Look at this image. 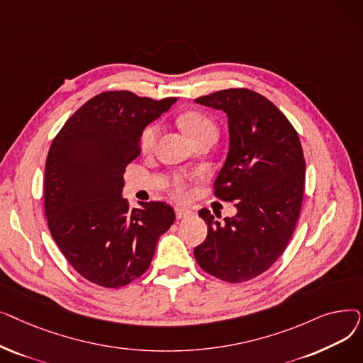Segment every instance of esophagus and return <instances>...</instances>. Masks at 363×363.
Wrapping results in <instances>:
<instances>
[{"instance_id": "obj_1", "label": "esophagus", "mask_w": 363, "mask_h": 363, "mask_svg": "<svg viewBox=\"0 0 363 363\" xmlns=\"http://www.w3.org/2000/svg\"><path fill=\"white\" fill-rule=\"evenodd\" d=\"M175 213H177L178 219H186V218L194 215L193 211H189V208H184V207H177L175 208Z\"/></svg>"}]
</instances>
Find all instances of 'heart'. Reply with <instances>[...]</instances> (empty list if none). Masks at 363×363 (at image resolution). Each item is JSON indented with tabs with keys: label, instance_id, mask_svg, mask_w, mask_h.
<instances>
[{
	"label": "heart",
	"instance_id": "1",
	"mask_svg": "<svg viewBox=\"0 0 363 363\" xmlns=\"http://www.w3.org/2000/svg\"><path fill=\"white\" fill-rule=\"evenodd\" d=\"M178 122L186 130V133L191 137L194 143H197L206 135H211V133L218 135L216 122L203 111H199V110L185 111L178 118ZM159 135H160V126L157 123L147 125L141 132V138H140L141 150L144 152H151L156 147ZM169 193L177 200H185L189 194L186 179L181 175L172 178L169 182Z\"/></svg>",
	"mask_w": 363,
	"mask_h": 363
}]
</instances>
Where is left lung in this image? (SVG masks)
<instances>
[{
    "instance_id": "left-lung-1",
    "label": "left lung",
    "mask_w": 363,
    "mask_h": 363,
    "mask_svg": "<svg viewBox=\"0 0 363 363\" xmlns=\"http://www.w3.org/2000/svg\"><path fill=\"white\" fill-rule=\"evenodd\" d=\"M196 103L228 114L230 151L213 194L235 201L237 215L219 222L201 208L207 237L194 257L215 278L250 281L278 260L296 230L306 177L298 133L272 101L252 89H222Z\"/></svg>"
}]
</instances>
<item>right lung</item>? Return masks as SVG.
<instances>
[{"label":"right lung","instance_id":"obj_1","mask_svg":"<svg viewBox=\"0 0 363 363\" xmlns=\"http://www.w3.org/2000/svg\"><path fill=\"white\" fill-rule=\"evenodd\" d=\"M178 99L152 100L106 91L76 110L45 162L44 211L51 237L72 268L106 289L140 278L175 220L163 201L129 207L123 172L140 152L143 129Z\"/></svg>","mask_w":363,"mask_h":363}]
</instances>
